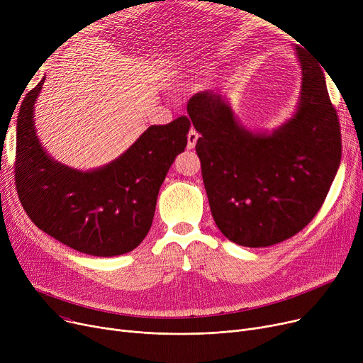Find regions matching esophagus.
<instances>
[{"instance_id": "obj_1", "label": "esophagus", "mask_w": 363, "mask_h": 363, "mask_svg": "<svg viewBox=\"0 0 363 363\" xmlns=\"http://www.w3.org/2000/svg\"><path fill=\"white\" fill-rule=\"evenodd\" d=\"M199 132L196 130V129H189V132H188V143H186V147H188V150H193L194 147H196V144H197V141H199Z\"/></svg>"}]
</instances>
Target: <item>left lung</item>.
I'll list each match as a JSON object with an SVG mask.
<instances>
[{
	"label": "left lung",
	"mask_w": 363,
	"mask_h": 363,
	"mask_svg": "<svg viewBox=\"0 0 363 363\" xmlns=\"http://www.w3.org/2000/svg\"><path fill=\"white\" fill-rule=\"evenodd\" d=\"M298 103L272 132L244 128L220 94L203 91L186 110L201 133L196 151L212 216L244 247L301 231L325 200L341 160V133L322 67L300 47Z\"/></svg>",
	"instance_id": "left-lung-1"
}]
</instances>
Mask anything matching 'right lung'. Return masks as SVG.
<instances>
[{"label": "right lung", "instance_id": "1", "mask_svg": "<svg viewBox=\"0 0 363 363\" xmlns=\"http://www.w3.org/2000/svg\"><path fill=\"white\" fill-rule=\"evenodd\" d=\"M45 78L18 110L14 178L30 220L57 241L91 256L132 252L148 234L159 189L186 147L191 123L181 116L148 126L110 163L79 170L54 160L35 129V101Z\"/></svg>", "mask_w": 363, "mask_h": 363}]
</instances>
